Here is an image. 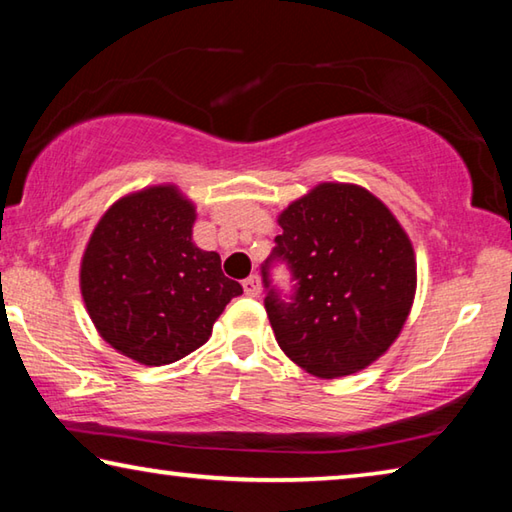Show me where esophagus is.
I'll return each mask as SVG.
<instances>
[{"label":"esophagus","mask_w":512,"mask_h":512,"mask_svg":"<svg viewBox=\"0 0 512 512\" xmlns=\"http://www.w3.org/2000/svg\"><path fill=\"white\" fill-rule=\"evenodd\" d=\"M244 291H246V296H250V298H257L259 293H262V280H259V275L246 277Z\"/></svg>","instance_id":"obj_1"}]
</instances>
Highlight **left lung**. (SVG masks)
<instances>
[{
  "instance_id": "8db88e82",
  "label": "left lung",
  "mask_w": 512,
  "mask_h": 512,
  "mask_svg": "<svg viewBox=\"0 0 512 512\" xmlns=\"http://www.w3.org/2000/svg\"><path fill=\"white\" fill-rule=\"evenodd\" d=\"M271 257L296 277L293 302L271 289L264 300L277 345L320 379L368 368L400 336L418 271L395 214L352 183H320L277 216ZM264 282L268 273L264 266Z\"/></svg>"
}]
</instances>
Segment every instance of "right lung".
Segmentation results:
<instances>
[{"label": "right lung", "mask_w": 512, "mask_h": 512, "mask_svg": "<svg viewBox=\"0 0 512 512\" xmlns=\"http://www.w3.org/2000/svg\"><path fill=\"white\" fill-rule=\"evenodd\" d=\"M196 205L176 185L112 203L81 259V296L103 341L142 366H167L210 339L241 296L221 257L192 241Z\"/></svg>", "instance_id": "add662e5"}]
</instances>
